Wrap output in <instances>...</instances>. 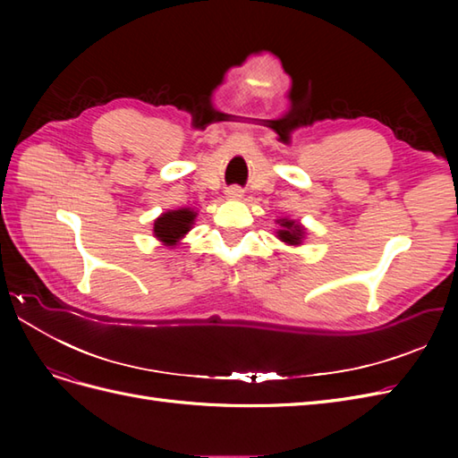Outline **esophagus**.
Returning a JSON list of instances; mask_svg holds the SVG:
<instances>
[{"label":"esophagus","mask_w":458,"mask_h":458,"mask_svg":"<svg viewBox=\"0 0 458 458\" xmlns=\"http://www.w3.org/2000/svg\"><path fill=\"white\" fill-rule=\"evenodd\" d=\"M227 197L231 200H239L242 197V191L239 187H231V189H227Z\"/></svg>","instance_id":"esophagus-1"}]
</instances>
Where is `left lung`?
<instances>
[{"mask_svg":"<svg viewBox=\"0 0 458 458\" xmlns=\"http://www.w3.org/2000/svg\"><path fill=\"white\" fill-rule=\"evenodd\" d=\"M281 229L276 231V237H279L283 242L298 246L303 241V234H306V229H303L300 224H296L294 219H279Z\"/></svg>","mask_w":458,"mask_h":458,"instance_id":"8db88e82","label":"left lung"}]
</instances>
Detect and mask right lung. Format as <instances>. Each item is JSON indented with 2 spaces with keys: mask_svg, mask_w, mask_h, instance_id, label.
<instances>
[{
  "mask_svg": "<svg viewBox=\"0 0 458 458\" xmlns=\"http://www.w3.org/2000/svg\"><path fill=\"white\" fill-rule=\"evenodd\" d=\"M197 212L191 208H179V210H170L157 217L155 221V237L164 242V246H175L195 224Z\"/></svg>",
  "mask_w": 458,
  "mask_h": 458,
  "instance_id": "add662e5",
  "label": "right lung"
}]
</instances>
